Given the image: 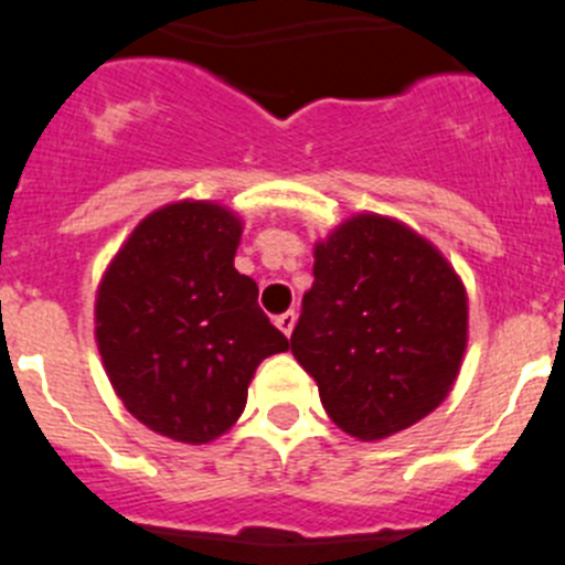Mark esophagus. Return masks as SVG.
<instances>
[{
  "instance_id": "obj_1",
  "label": "esophagus",
  "mask_w": 565,
  "mask_h": 565,
  "mask_svg": "<svg viewBox=\"0 0 565 565\" xmlns=\"http://www.w3.org/2000/svg\"><path fill=\"white\" fill-rule=\"evenodd\" d=\"M274 322H277V328H279V331H282V333H286V337H291L294 326H297V313H294V311L279 313V317L274 319Z\"/></svg>"
}]
</instances>
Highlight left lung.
<instances>
[{
    "label": "left lung",
    "instance_id": "1",
    "mask_svg": "<svg viewBox=\"0 0 565 565\" xmlns=\"http://www.w3.org/2000/svg\"><path fill=\"white\" fill-rule=\"evenodd\" d=\"M467 348V291L413 228L356 214L313 252L291 353L328 416L362 441L422 422L447 398Z\"/></svg>",
    "mask_w": 565,
    "mask_h": 565
}]
</instances>
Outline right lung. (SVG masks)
<instances>
[{"label": "right lung", "mask_w": 565, "mask_h": 565, "mask_svg": "<svg viewBox=\"0 0 565 565\" xmlns=\"http://www.w3.org/2000/svg\"><path fill=\"white\" fill-rule=\"evenodd\" d=\"M239 221L183 201L138 223L96 297V339L124 407L149 430L206 444L246 407L257 364L288 339L234 268Z\"/></svg>", "instance_id": "1"}]
</instances>
